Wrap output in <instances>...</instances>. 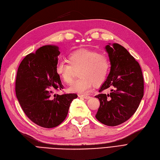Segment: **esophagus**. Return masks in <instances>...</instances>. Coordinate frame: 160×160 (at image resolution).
<instances>
[{"label": "esophagus", "instance_id": "esophagus-1", "mask_svg": "<svg viewBox=\"0 0 160 160\" xmlns=\"http://www.w3.org/2000/svg\"><path fill=\"white\" fill-rule=\"evenodd\" d=\"M79 97L83 98L85 99H89L90 98V96H88V95H79Z\"/></svg>", "mask_w": 160, "mask_h": 160}]
</instances>
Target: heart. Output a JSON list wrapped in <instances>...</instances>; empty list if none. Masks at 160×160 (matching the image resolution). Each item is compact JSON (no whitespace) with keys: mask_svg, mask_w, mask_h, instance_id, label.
Segmentation results:
<instances>
[{"mask_svg":"<svg viewBox=\"0 0 160 160\" xmlns=\"http://www.w3.org/2000/svg\"><path fill=\"white\" fill-rule=\"evenodd\" d=\"M68 61H58L55 65L56 73L64 83L70 84L74 69L81 67L79 71L81 79L75 81L69 88L70 92L81 94L91 92L93 83L98 86L104 83L111 67L108 56L88 49L71 52L68 56Z\"/></svg>","mask_w":160,"mask_h":160,"instance_id":"1","label":"heart"}]
</instances>
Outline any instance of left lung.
Returning <instances> with one entry per match:
<instances>
[{
	"mask_svg": "<svg viewBox=\"0 0 160 160\" xmlns=\"http://www.w3.org/2000/svg\"><path fill=\"white\" fill-rule=\"evenodd\" d=\"M111 64L106 81L95 98L100 102L96 118L107 126L127 121L135 114L143 97L144 81L139 64L123 46L114 43L105 47ZM110 89L108 94L102 90Z\"/></svg>",
	"mask_w": 160,
	"mask_h": 160,
	"instance_id": "1",
	"label": "left lung"
}]
</instances>
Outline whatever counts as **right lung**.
<instances>
[{
  "label": "right lung",
  "mask_w": 160,
  "mask_h": 160,
  "mask_svg": "<svg viewBox=\"0 0 160 160\" xmlns=\"http://www.w3.org/2000/svg\"><path fill=\"white\" fill-rule=\"evenodd\" d=\"M58 47L46 45L25 57L18 68L15 92L21 108L32 122L42 127L54 128L66 118L76 93L54 94L63 89L55 65Z\"/></svg>",
  "instance_id": "1"
}]
</instances>
